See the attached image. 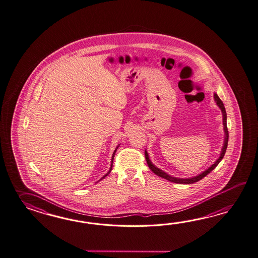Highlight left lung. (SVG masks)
<instances>
[{
    "instance_id": "obj_1",
    "label": "left lung",
    "mask_w": 258,
    "mask_h": 258,
    "mask_svg": "<svg viewBox=\"0 0 258 258\" xmlns=\"http://www.w3.org/2000/svg\"><path fill=\"white\" fill-rule=\"evenodd\" d=\"M214 100H215L217 105L219 106V108L221 110V114H222V125H223V131H224V142H223V145H222V148H221L220 157L216 160L215 163H213L212 165H211L209 168L206 169L205 171H203L202 173H200V174H198V175H196V176H193V177H188V178H179V177H174V176L170 175V174L163 171L162 169L158 168L157 166H155V165L152 163V161L150 160L148 152L145 150V159H146V161H147L148 166L150 167V169L153 171L154 174H157L158 176H160V177H162V178L168 180L170 182H173V183L187 184H193V183H196V182L200 181L201 179L204 178L206 175H208L213 169L216 168V166L220 163V162L222 160V158L224 157V154L226 153L227 146H228V139H229V132H228V128H227L226 110H225V107H224V105H223L222 101L220 99V97L218 96L217 93H214Z\"/></svg>"
}]
</instances>
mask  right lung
Instances as JSON below:
<instances>
[{"label": "right lung", "mask_w": 258, "mask_h": 258, "mask_svg": "<svg viewBox=\"0 0 258 258\" xmlns=\"http://www.w3.org/2000/svg\"><path fill=\"white\" fill-rule=\"evenodd\" d=\"M119 145H120V144H118V145L116 146V149H115V151H114V153H113V154H112V158H111L110 168H109V170H108V172H107V173H106V174H105V175H104V176L102 177V178L99 179V181H101L102 179L105 178V176H107L108 174H110L111 170H112V165H113V160H114V157H115V154H116V150L118 149V147H119ZM99 181H97V182H99Z\"/></svg>", "instance_id": "obj_1"}]
</instances>
